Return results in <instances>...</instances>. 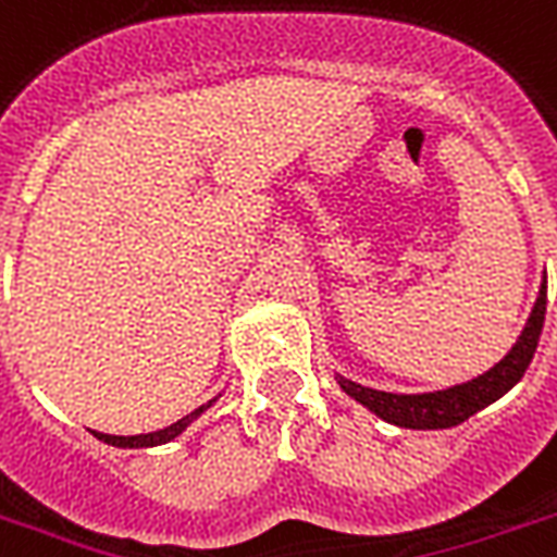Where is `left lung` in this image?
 Listing matches in <instances>:
<instances>
[{"label":"left lung","instance_id":"obj_1","mask_svg":"<svg viewBox=\"0 0 557 557\" xmlns=\"http://www.w3.org/2000/svg\"><path fill=\"white\" fill-rule=\"evenodd\" d=\"M543 315H546V277H543L532 312L525 318L523 333L517 335L511 350L494 368H487L485 373H479V376L467 382H458V385H449V388L420 394L380 392V388H368V385L347 380L342 373H335V382L342 385V392L347 397H354L371 414L382 418L385 423L400 426V430H449V426L465 423L476 411L499 400L503 394L511 392L517 382L523 380L525 368H529L534 350H537Z\"/></svg>","mask_w":557,"mask_h":557}]
</instances>
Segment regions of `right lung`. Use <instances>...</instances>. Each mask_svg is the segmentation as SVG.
I'll return each instance as SVG.
<instances>
[{"mask_svg": "<svg viewBox=\"0 0 557 557\" xmlns=\"http://www.w3.org/2000/svg\"><path fill=\"white\" fill-rule=\"evenodd\" d=\"M222 397V394H219ZM219 397H212L210 403H203V406H198L195 411H189L186 418H181L177 423H172V426H165V430H157V432H146V435H104V432H96L92 430V435L99 441H104V444H110V447H125V449H139V447H160V444H169V441H175L177 435H184L189 426H193L195 420L201 418L203 411L210 409V406H215V400Z\"/></svg>", "mask_w": 557, "mask_h": 557, "instance_id": "1", "label": "right lung"}]
</instances>
